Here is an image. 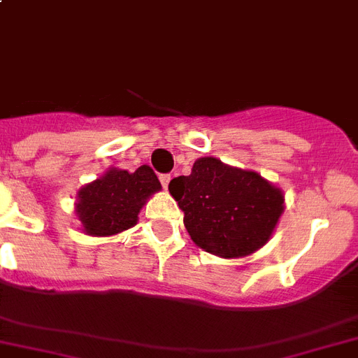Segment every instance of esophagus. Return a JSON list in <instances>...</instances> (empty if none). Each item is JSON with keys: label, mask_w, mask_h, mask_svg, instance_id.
<instances>
[{"label": "esophagus", "mask_w": 358, "mask_h": 358, "mask_svg": "<svg viewBox=\"0 0 358 358\" xmlns=\"http://www.w3.org/2000/svg\"><path fill=\"white\" fill-rule=\"evenodd\" d=\"M160 182L162 185H164V189L169 187V182H171V174H162L160 176Z\"/></svg>", "instance_id": "34e87169"}]
</instances>
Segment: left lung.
<instances>
[{"label": "left lung", "mask_w": 358, "mask_h": 358, "mask_svg": "<svg viewBox=\"0 0 358 358\" xmlns=\"http://www.w3.org/2000/svg\"><path fill=\"white\" fill-rule=\"evenodd\" d=\"M171 196L198 248L222 258H244L266 245L284 213V193L257 173L203 156L189 176L173 178Z\"/></svg>", "instance_id": "obj_1"}]
</instances>
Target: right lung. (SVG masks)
<instances>
[{"label": "right lung", "instance_id": "obj_1", "mask_svg": "<svg viewBox=\"0 0 358 358\" xmlns=\"http://www.w3.org/2000/svg\"><path fill=\"white\" fill-rule=\"evenodd\" d=\"M160 189V180L149 165L134 173L110 167L100 178L78 189L74 213L85 235H120L138 224L142 207Z\"/></svg>", "mask_w": 358, "mask_h": 358}]
</instances>
